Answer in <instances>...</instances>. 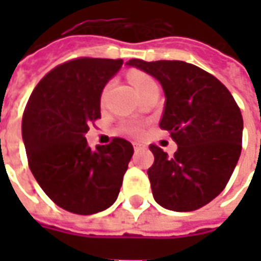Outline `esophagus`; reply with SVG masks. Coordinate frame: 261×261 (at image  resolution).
I'll return each mask as SVG.
<instances>
[{"mask_svg":"<svg viewBox=\"0 0 261 261\" xmlns=\"http://www.w3.org/2000/svg\"><path fill=\"white\" fill-rule=\"evenodd\" d=\"M133 145H134V149H136V151H141V149L145 148V145H142L141 142H134Z\"/></svg>","mask_w":261,"mask_h":261,"instance_id":"34e87169","label":"esophagus"}]
</instances>
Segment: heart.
Masks as SVG:
<instances>
[{
	"label": "heart",
	"mask_w": 261,
	"mask_h": 261,
	"mask_svg": "<svg viewBox=\"0 0 261 261\" xmlns=\"http://www.w3.org/2000/svg\"><path fill=\"white\" fill-rule=\"evenodd\" d=\"M128 78H130V82L134 86V89L137 91V93L141 96L142 93L145 91H148L149 88H152V86H156V82L153 81V78L151 75L145 74V72H142V71H131L130 75H128ZM109 88H110V84L105 86V89L102 92V102L105 100V97H106V93H108ZM121 130L124 131L125 134H128V136H140L142 133V127L141 124H138L137 121H124L123 124H121Z\"/></svg>",
	"instance_id": "obj_1"
}]
</instances>
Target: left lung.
Here are the masks:
<instances>
[{
	"label": "left lung",
	"mask_w": 261,
	"mask_h": 261,
	"mask_svg": "<svg viewBox=\"0 0 261 261\" xmlns=\"http://www.w3.org/2000/svg\"><path fill=\"white\" fill-rule=\"evenodd\" d=\"M128 65L161 82L166 100L159 127L177 144L172 156L149 145L155 159L148 177L155 201L179 213L204 207L224 190L241 156V109L221 81L197 65L138 59Z\"/></svg>",
	"instance_id": "left-lung-1"
}]
</instances>
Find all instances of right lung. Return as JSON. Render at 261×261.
I'll return each instance as SVG.
<instances>
[{
    "instance_id": "right-lung-1",
    "label": "right lung",
    "mask_w": 261,
    "mask_h": 261,
    "mask_svg": "<svg viewBox=\"0 0 261 261\" xmlns=\"http://www.w3.org/2000/svg\"><path fill=\"white\" fill-rule=\"evenodd\" d=\"M123 60L80 57L44 75L28 100L22 137L28 164L50 200L72 214L91 215L119 196L134 148L114 137L88 147L89 124L100 119V95Z\"/></svg>"
}]
</instances>
